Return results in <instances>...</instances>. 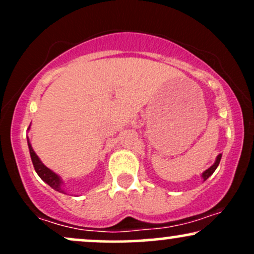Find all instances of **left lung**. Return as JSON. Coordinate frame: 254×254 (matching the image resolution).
Listing matches in <instances>:
<instances>
[{
    "label": "left lung",
    "mask_w": 254,
    "mask_h": 254,
    "mask_svg": "<svg viewBox=\"0 0 254 254\" xmlns=\"http://www.w3.org/2000/svg\"><path fill=\"white\" fill-rule=\"evenodd\" d=\"M221 157H222V154H218L217 157H216V160H215L214 165L210 166V167H209L208 170H205V171L203 172V173H202V178H203V180H204V182H205V180L208 179V178L210 177L212 173H214L215 170H216V168H217V166H218V164H220V161H221Z\"/></svg>",
    "instance_id": "8db88e82"
}]
</instances>
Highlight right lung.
<instances>
[{
  "label": "right lung",
  "instance_id": "1",
  "mask_svg": "<svg viewBox=\"0 0 254 254\" xmlns=\"http://www.w3.org/2000/svg\"><path fill=\"white\" fill-rule=\"evenodd\" d=\"M30 127H31V125L28 127V130H30ZM27 144H28V149H30V155H31L32 162H33L34 170H36L38 176L40 177V179L48 184L49 186H51L55 191L61 192V193H65V190H64V188H63L62 178L43 164L42 160L38 157L36 151H34L33 148H32L31 142L28 138H27Z\"/></svg>",
  "mask_w": 254,
  "mask_h": 254
}]
</instances>
